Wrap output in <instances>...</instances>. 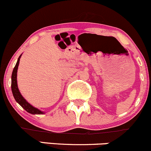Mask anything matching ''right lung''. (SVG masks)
Masks as SVG:
<instances>
[{"instance_id": "obj_1", "label": "right lung", "mask_w": 151, "mask_h": 151, "mask_svg": "<svg viewBox=\"0 0 151 151\" xmlns=\"http://www.w3.org/2000/svg\"><path fill=\"white\" fill-rule=\"evenodd\" d=\"M21 56L22 55H20V56L18 58V61H17L16 65H15L14 69H13L11 76V89L13 97H14L16 102H18L19 104L21 106L22 108L28 113L31 114H45L44 111H42L40 109L35 108V107H34L33 106H32L30 103L26 101V99L22 96V94L18 89V83H17V72H18L19 62H20V59L21 58Z\"/></svg>"}]
</instances>
